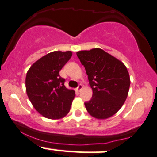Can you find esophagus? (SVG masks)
<instances>
[{
  "label": "esophagus",
  "mask_w": 157,
  "mask_h": 157,
  "mask_svg": "<svg viewBox=\"0 0 157 157\" xmlns=\"http://www.w3.org/2000/svg\"><path fill=\"white\" fill-rule=\"evenodd\" d=\"M82 87H83V86H82V84H79L78 87L76 88V90H77V91H78V92L81 91V90H82Z\"/></svg>",
  "instance_id": "34e87169"
}]
</instances>
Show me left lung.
<instances>
[{
  "label": "left lung",
  "instance_id": "obj_1",
  "mask_svg": "<svg viewBox=\"0 0 157 157\" xmlns=\"http://www.w3.org/2000/svg\"><path fill=\"white\" fill-rule=\"evenodd\" d=\"M84 66L93 90L90 101L84 103L88 113L97 119H106L118 112L126 101L130 77L125 64L101 48L76 53Z\"/></svg>",
  "mask_w": 157,
  "mask_h": 157
}]
</instances>
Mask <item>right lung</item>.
Segmentation results:
<instances>
[{
  "label": "right lung",
  "mask_w": 157,
  "mask_h": 157,
  "mask_svg": "<svg viewBox=\"0 0 157 157\" xmlns=\"http://www.w3.org/2000/svg\"><path fill=\"white\" fill-rule=\"evenodd\" d=\"M71 56V51H53L34 62L27 72L28 97L35 109L46 118H62L71 109L75 91L65 87V80L59 73Z\"/></svg>",
  "instance_id": "1"
}]
</instances>
